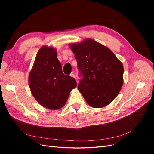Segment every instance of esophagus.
Segmentation results:
<instances>
[{"mask_svg": "<svg viewBox=\"0 0 154 154\" xmlns=\"http://www.w3.org/2000/svg\"><path fill=\"white\" fill-rule=\"evenodd\" d=\"M70 76H71V77H72V78H75V79H76V76H75V74H74V72H72V73H71V74H70Z\"/></svg>", "mask_w": 154, "mask_h": 154, "instance_id": "1", "label": "esophagus"}]
</instances>
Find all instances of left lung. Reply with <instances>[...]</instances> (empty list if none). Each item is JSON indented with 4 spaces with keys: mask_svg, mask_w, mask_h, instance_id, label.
Returning a JSON list of instances; mask_svg holds the SVG:
<instances>
[{
    "mask_svg": "<svg viewBox=\"0 0 154 154\" xmlns=\"http://www.w3.org/2000/svg\"><path fill=\"white\" fill-rule=\"evenodd\" d=\"M82 78L78 88L87 103L94 108L110 103L123 83V66L108 48L87 38L70 44Z\"/></svg>",
    "mask_w": 154,
    "mask_h": 154,
    "instance_id": "left-lung-1",
    "label": "left lung"
}]
</instances>
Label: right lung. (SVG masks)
<instances>
[{
    "label": "right lung",
    "instance_id": "add662e5",
    "mask_svg": "<svg viewBox=\"0 0 154 154\" xmlns=\"http://www.w3.org/2000/svg\"><path fill=\"white\" fill-rule=\"evenodd\" d=\"M76 85L75 79L63 74L56 49L42 47L29 76V86L36 100L46 109L58 110L66 104Z\"/></svg>",
    "mask_w": 154,
    "mask_h": 154
}]
</instances>
